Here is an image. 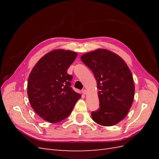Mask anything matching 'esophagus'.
I'll list each match as a JSON object with an SVG mask.
<instances>
[{"label": "esophagus", "instance_id": "1", "mask_svg": "<svg viewBox=\"0 0 159 159\" xmlns=\"http://www.w3.org/2000/svg\"><path fill=\"white\" fill-rule=\"evenodd\" d=\"M87 93V90H85V89H83V90H82V93L83 94V95H86Z\"/></svg>", "mask_w": 159, "mask_h": 159}]
</instances>
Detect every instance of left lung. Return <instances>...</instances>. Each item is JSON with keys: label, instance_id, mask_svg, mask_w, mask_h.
Masks as SVG:
<instances>
[{"label": "left lung", "instance_id": "8db88e82", "mask_svg": "<svg viewBox=\"0 0 159 159\" xmlns=\"http://www.w3.org/2000/svg\"><path fill=\"white\" fill-rule=\"evenodd\" d=\"M80 59L92 71L97 81L100 108L92 111V120L104 126L117 124L126 116L133 102V75L124 61L116 53L98 49Z\"/></svg>", "mask_w": 159, "mask_h": 159}]
</instances>
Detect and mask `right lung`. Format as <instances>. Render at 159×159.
<instances>
[{
  "label": "right lung",
  "instance_id": "add662e5",
  "mask_svg": "<svg viewBox=\"0 0 159 159\" xmlns=\"http://www.w3.org/2000/svg\"><path fill=\"white\" fill-rule=\"evenodd\" d=\"M77 53L63 49L47 53L29 74L27 93L31 107L39 117L57 123L72 113L81 95L71 87L72 76L67 70Z\"/></svg>",
  "mask_w": 159,
  "mask_h": 159
}]
</instances>
